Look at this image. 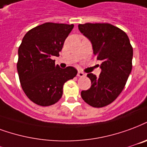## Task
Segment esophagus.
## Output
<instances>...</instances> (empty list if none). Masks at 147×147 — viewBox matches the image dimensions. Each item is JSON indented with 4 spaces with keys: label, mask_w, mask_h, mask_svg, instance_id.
Returning <instances> with one entry per match:
<instances>
[{
    "label": "esophagus",
    "mask_w": 147,
    "mask_h": 147,
    "mask_svg": "<svg viewBox=\"0 0 147 147\" xmlns=\"http://www.w3.org/2000/svg\"><path fill=\"white\" fill-rule=\"evenodd\" d=\"M77 76L79 77H84L86 75H85L82 71H78V74H77Z\"/></svg>",
    "instance_id": "1"
}]
</instances>
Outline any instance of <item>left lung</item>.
Returning a JSON list of instances; mask_svg holds the SVG:
<instances>
[{"label":"left lung","instance_id":"1","mask_svg":"<svg viewBox=\"0 0 147 147\" xmlns=\"http://www.w3.org/2000/svg\"><path fill=\"white\" fill-rule=\"evenodd\" d=\"M79 29L90 40L93 54L102 62L98 77L87 74L91 87L82 90L81 96L92 107H105L118 97L125 86L132 67L133 49L125 32L111 24H79Z\"/></svg>","mask_w":147,"mask_h":147}]
</instances>
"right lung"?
<instances>
[{"label":"right lung","instance_id":"right-lung-1","mask_svg":"<svg viewBox=\"0 0 147 147\" xmlns=\"http://www.w3.org/2000/svg\"><path fill=\"white\" fill-rule=\"evenodd\" d=\"M73 24L46 22L30 29L18 47L17 70L22 88L28 98L47 107L61 98L63 86L77 75L71 66L61 68L53 56L58 57Z\"/></svg>","mask_w":147,"mask_h":147}]
</instances>
